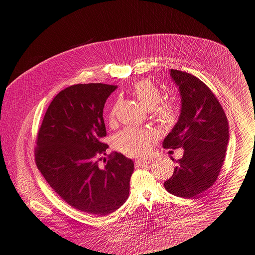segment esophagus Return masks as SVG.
Segmentation results:
<instances>
[{
  "label": "esophagus",
  "instance_id": "esophagus-1",
  "mask_svg": "<svg viewBox=\"0 0 255 255\" xmlns=\"http://www.w3.org/2000/svg\"><path fill=\"white\" fill-rule=\"evenodd\" d=\"M151 163V161L150 160H136L135 161V165H136L137 167H140V166H144V165H148V164H150Z\"/></svg>",
  "mask_w": 255,
  "mask_h": 255
}]
</instances>
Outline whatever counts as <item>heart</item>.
<instances>
[{
  "mask_svg": "<svg viewBox=\"0 0 255 255\" xmlns=\"http://www.w3.org/2000/svg\"><path fill=\"white\" fill-rule=\"evenodd\" d=\"M133 93L139 103L146 110L154 109L161 99V92L156 85L148 81L142 80L134 84ZM156 117L164 123H170L174 118V108L170 104H162L156 109ZM114 110L111 112L110 119L113 120ZM150 133L145 130L128 127L121 131L115 138L116 146L119 150L129 156L144 155L148 149Z\"/></svg>",
  "mask_w": 255,
  "mask_h": 255,
  "instance_id": "b5f03b06",
  "label": "heart"
}]
</instances>
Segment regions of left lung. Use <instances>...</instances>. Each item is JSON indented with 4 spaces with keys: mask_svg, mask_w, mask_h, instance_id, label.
Masks as SVG:
<instances>
[{
    "mask_svg": "<svg viewBox=\"0 0 255 255\" xmlns=\"http://www.w3.org/2000/svg\"><path fill=\"white\" fill-rule=\"evenodd\" d=\"M180 95V114L163 141L165 148H183L172 176L164 182L167 192L195 199L215 182L230 139L227 116L211 90L197 77L169 70Z\"/></svg>",
    "mask_w": 255,
    "mask_h": 255,
    "instance_id": "8db88e82",
    "label": "left lung"
}]
</instances>
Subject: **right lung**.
<instances>
[{"instance_id": "obj_1", "label": "right lung", "mask_w": 255, "mask_h": 255, "mask_svg": "<svg viewBox=\"0 0 255 255\" xmlns=\"http://www.w3.org/2000/svg\"><path fill=\"white\" fill-rule=\"evenodd\" d=\"M117 86L78 84L60 91L50 104L38 134L36 163L47 182L74 208L106 216L129 196L134 163L121 152L98 167L108 144L104 108Z\"/></svg>"}]
</instances>
